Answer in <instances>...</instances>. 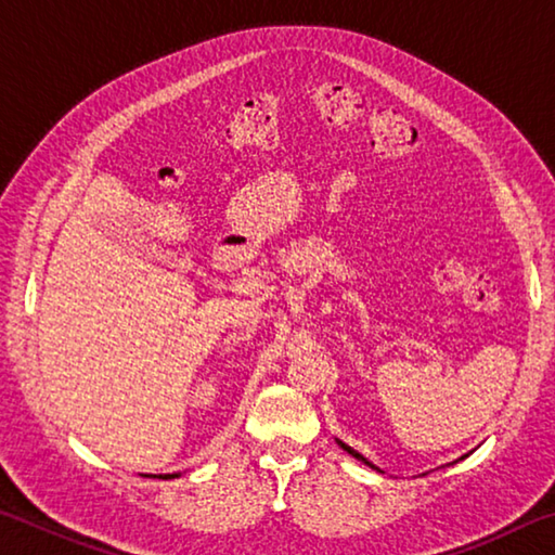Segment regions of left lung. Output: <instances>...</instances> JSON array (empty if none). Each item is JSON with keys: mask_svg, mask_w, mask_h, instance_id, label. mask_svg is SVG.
I'll return each mask as SVG.
<instances>
[{"mask_svg": "<svg viewBox=\"0 0 555 555\" xmlns=\"http://www.w3.org/2000/svg\"><path fill=\"white\" fill-rule=\"evenodd\" d=\"M335 443H337V446H340V448L345 450V453H347V455H352L354 460H360V463H364V465H370L372 469H377V473H384V469H379L377 465H374V463H370V460H367V457H364L362 453H357V450H354V448H350V446H347V443H343V440H340V438H335ZM467 455H469V453H467ZM467 455H463V457H467ZM463 457H457V460H463ZM457 460H455V463H457ZM448 465H453V463H448Z\"/></svg>", "mask_w": 555, "mask_h": 555, "instance_id": "obj_1", "label": "left lung"}]
</instances>
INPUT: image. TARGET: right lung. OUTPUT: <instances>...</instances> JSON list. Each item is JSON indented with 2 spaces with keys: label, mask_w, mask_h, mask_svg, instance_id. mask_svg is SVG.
Masks as SVG:
<instances>
[{
  "label": "right lung",
  "mask_w": 555,
  "mask_h": 555,
  "mask_svg": "<svg viewBox=\"0 0 555 555\" xmlns=\"http://www.w3.org/2000/svg\"><path fill=\"white\" fill-rule=\"evenodd\" d=\"M158 477V480H173V477H181V473H171V475H152Z\"/></svg>",
  "instance_id": "right-lung-1"
}]
</instances>
